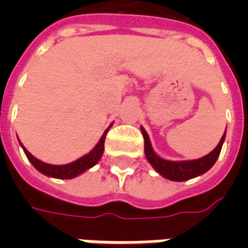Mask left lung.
Returning <instances> with one entry per match:
<instances>
[{
  "mask_svg": "<svg viewBox=\"0 0 248 248\" xmlns=\"http://www.w3.org/2000/svg\"><path fill=\"white\" fill-rule=\"evenodd\" d=\"M140 131H142L143 140H145V155L147 161L150 162L151 166L154 167L155 171L159 172L162 177L170 179V181H175V182L188 181L191 178L199 177V175L208 171L218 159L222 146H223L224 137H226V131H224L223 137L220 138L218 146L210 154L204 155L203 158H199L195 161H166L154 153L153 147H151L150 138L146 133V130L140 127Z\"/></svg>",
  "mask_w": 248,
  "mask_h": 248,
  "instance_id": "left-lung-1",
  "label": "left lung"
}]
</instances>
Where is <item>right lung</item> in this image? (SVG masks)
<instances>
[{
  "mask_svg": "<svg viewBox=\"0 0 248 248\" xmlns=\"http://www.w3.org/2000/svg\"><path fill=\"white\" fill-rule=\"evenodd\" d=\"M111 127V124L108 126V129ZM108 129H106V131L103 133V135L101 137V140L98 142L95 147L93 149L89 154H86L85 156H82L77 161L71 162V163H67V165H49V163H45V162L37 159L35 156H33L30 154L29 151L25 149L22 143V149H24L25 154L28 156V159L30 161V163L38 170L42 174H45L47 177L51 178H58V179H71V178H76L77 175H79L82 172H85L86 170H89L90 167H93L94 165H97L98 161L101 159V156L103 154V149H105V138H106V134H108Z\"/></svg>",
  "mask_w": 248,
  "mask_h": 248,
  "instance_id": "1",
  "label": "right lung"
}]
</instances>
